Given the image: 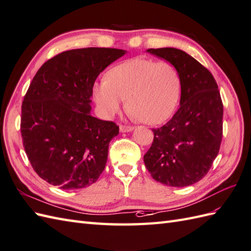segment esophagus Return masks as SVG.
<instances>
[{"mask_svg":"<svg viewBox=\"0 0 251 251\" xmlns=\"http://www.w3.org/2000/svg\"><path fill=\"white\" fill-rule=\"evenodd\" d=\"M132 129H133L132 126H128V125H121V126H120V131H121V132L131 131Z\"/></svg>","mask_w":251,"mask_h":251,"instance_id":"esophagus-1","label":"esophagus"}]
</instances>
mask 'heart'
<instances>
[{"label":"heart","mask_w":251,"mask_h":251,"mask_svg":"<svg viewBox=\"0 0 251 251\" xmlns=\"http://www.w3.org/2000/svg\"><path fill=\"white\" fill-rule=\"evenodd\" d=\"M180 90L182 81L174 64L136 57L110 69L106 80L94 86L93 95L104 118L119 113L126 99L133 118L156 125L176 111Z\"/></svg>","instance_id":"1"}]
</instances>
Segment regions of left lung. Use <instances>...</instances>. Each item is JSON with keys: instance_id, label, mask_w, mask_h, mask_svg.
I'll list each match as a JSON object with an SVG mask.
<instances>
[{"instance_id": "obj_1", "label": "left lung", "mask_w": 251, "mask_h": 251, "mask_svg": "<svg viewBox=\"0 0 251 251\" xmlns=\"http://www.w3.org/2000/svg\"><path fill=\"white\" fill-rule=\"evenodd\" d=\"M176 65L182 81L179 108L167 124L153 128L154 139L143 159L152 177L185 187L211 169L223 140L224 104L211 72L183 50L149 49Z\"/></svg>"}]
</instances>
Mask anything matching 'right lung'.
I'll use <instances>...</instances> for the list:
<instances>
[{
    "label": "right lung",
    "mask_w": 251,
    "mask_h": 251,
    "mask_svg": "<svg viewBox=\"0 0 251 251\" xmlns=\"http://www.w3.org/2000/svg\"><path fill=\"white\" fill-rule=\"evenodd\" d=\"M125 54L114 48L61 52L34 75L21 106L23 148L39 177L61 189L95 183L119 126L91 115L93 86L104 68Z\"/></svg>",
    "instance_id": "add662e5"
}]
</instances>
